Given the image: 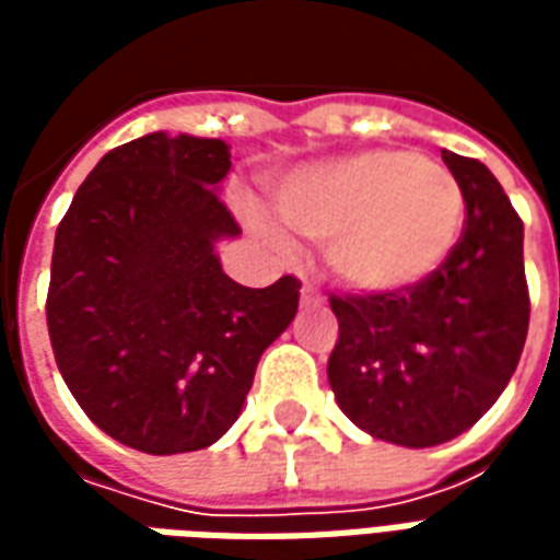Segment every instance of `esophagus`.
Listing matches in <instances>:
<instances>
[{"label": "esophagus", "instance_id": "1", "mask_svg": "<svg viewBox=\"0 0 560 560\" xmlns=\"http://www.w3.org/2000/svg\"><path fill=\"white\" fill-rule=\"evenodd\" d=\"M315 300H317V284L305 281V284H303V303H315Z\"/></svg>", "mask_w": 560, "mask_h": 560}]
</instances>
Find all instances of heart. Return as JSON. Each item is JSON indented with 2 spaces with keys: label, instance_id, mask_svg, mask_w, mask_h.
Segmentation results:
<instances>
[{
  "label": "heart",
  "instance_id": "1",
  "mask_svg": "<svg viewBox=\"0 0 560 560\" xmlns=\"http://www.w3.org/2000/svg\"><path fill=\"white\" fill-rule=\"evenodd\" d=\"M284 224L327 245L332 276L353 291L393 293L429 279L456 248L465 191L438 161L365 149L288 173L276 188ZM248 228L284 243L267 212L245 203Z\"/></svg>",
  "mask_w": 560,
  "mask_h": 560
}]
</instances>
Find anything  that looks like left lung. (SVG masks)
<instances>
[{"label": "left lung", "instance_id": "obj_1", "mask_svg": "<svg viewBox=\"0 0 560 560\" xmlns=\"http://www.w3.org/2000/svg\"><path fill=\"white\" fill-rule=\"evenodd\" d=\"M465 228L429 279L393 293H332L339 341L327 377L339 408L399 446L453 441L492 408L528 336L525 228L492 171L444 149Z\"/></svg>", "mask_w": 560, "mask_h": 560}]
</instances>
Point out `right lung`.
Masks as SVG:
<instances>
[{
	"label": "right lung",
	"instance_id": "obj_1",
	"mask_svg": "<svg viewBox=\"0 0 560 560\" xmlns=\"http://www.w3.org/2000/svg\"><path fill=\"white\" fill-rule=\"evenodd\" d=\"M231 149L164 131L110 149L56 228L47 329L71 396L119 444L173 456L215 444L291 327L300 281L243 288L215 243Z\"/></svg>",
	"mask_w": 560,
	"mask_h": 560
}]
</instances>
